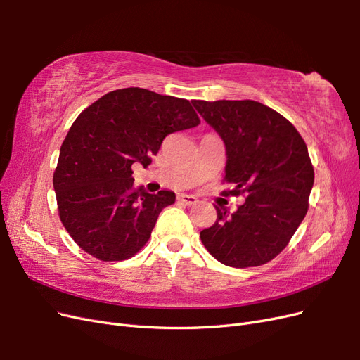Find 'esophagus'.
Masks as SVG:
<instances>
[{"instance_id":"obj_1","label":"esophagus","mask_w":360,"mask_h":360,"mask_svg":"<svg viewBox=\"0 0 360 360\" xmlns=\"http://www.w3.org/2000/svg\"><path fill=\"white\" fill-rule=\"evenodd\" d=\"M177 200H179V202H181V204H184V205H193V204L198 202L197 197H193V195H188V193L179 195Z\"/></svg>"}]
</instances>
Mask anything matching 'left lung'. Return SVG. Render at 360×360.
<instances>
[{"label": "left lung", "instance_id": "1", "mask_svg": "<svg viewBox=\"0 0 360 360\" xmlns=\"http://www.w3.org/2000/svg\"><path fill=\"white\" fill-rule=\"evenodd\" d=\"M226 150L222 197L243 195L234 213L216 205V222L200 233L222 264L269 263L285 249L309 207L314 167L303 138L285 117L255 101H192Z\"/></svg>", "mask_w": 360, "mask_h": 360}]
</instances>
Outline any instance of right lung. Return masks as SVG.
<instances>
[{
	"label": "right lung",
	"mask_w": 360,
	"mask_h": 360,
	"mask_svg": "<svg viewBox=\"0 0 360 360\" xmlns=\"http://www.w3.org/2000/svg\"><path fill=\"white\" fill-rule=\"evenodd\" d=\"M200 123L189 101L139 86L110 91L85 108L53 171L60 219L75 243L102 261L134 257L176 193L136 188L132 165L148 167L165 136Z\"/></svg>",
	"instance_id": "add662e5"
}]
</instances>
